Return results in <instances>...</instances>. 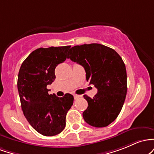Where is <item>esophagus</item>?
Returning a JSON list of instances; mask_svg holds the SVG:
<instances>
[{"label":"esophagus","mask_w":154,"mask_h":154,"mask_svg":"<svg viewBox=\"0 0 154 154\" xmlns=\"http://www.w3.org/2000/svg\"><path fill=\"white\" fill-rule=\"evenodd\" d=\"M73 97H74V99L75 100H77V99H79V98L82 97V96L79 95V94H74Z\"/></svg>","instance_id":"1"}]
</instances>
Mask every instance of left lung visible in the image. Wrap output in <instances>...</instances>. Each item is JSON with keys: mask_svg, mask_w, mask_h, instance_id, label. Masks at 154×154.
<instances>
[{"mask_svg": "<svg viewBox=\"0 0 154 154\" xmlns=\"http://www.w3.org/2000/svg\"><path fill=\"white\" fill-rule=\"evenodd\" d=\"M68 58L82 65L89 84L97 89L83 113L84 121L94 127H105L117 118L123 107L127 91V70L122 57L114 49L100 44L75 46Z\"/></svg>", "mask_w": 154, "mask_h": 154, "instance_id": "left-lung-1", "label": "left lung"}]
</instances>
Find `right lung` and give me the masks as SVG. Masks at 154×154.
<instances>
[{"label": "right lung", "instance_id": "add662e5", "mask_svg": "<svg viewBox=\"0 0 154 154\" xmlns=\"http://www.w3.org/2000/svg\"><path fill=\"white\" fill-rule=\"evenodd\" d=\"M70 46L39 48L30 53L20 67L17 88L22 110L29 124L40 134L54 136L65 129L67 113L73 96L49 94L47 85L55 78V68L65 61Z\"/></svg>", "mask_w": 154, "mask_h": 154}]
</instances>
